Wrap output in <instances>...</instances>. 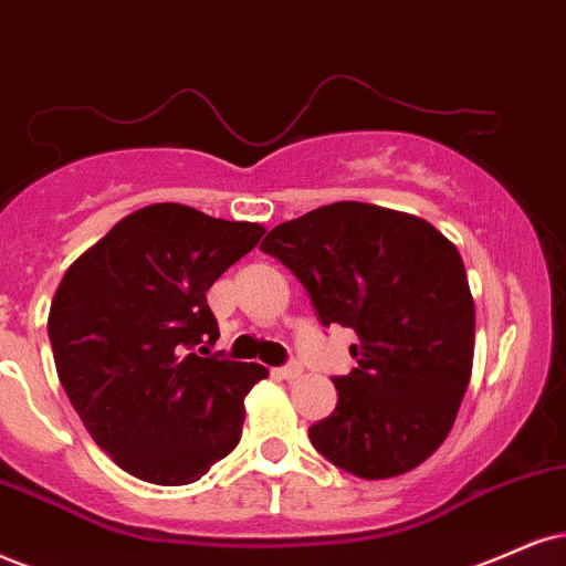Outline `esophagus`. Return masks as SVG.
<instances>
[{
    "instance_id": "1",
    "label": "esophagus",
    "mask_w": 566,
    "mask_h": 566,
    "mask_svg": "<svg viewBox=\"0 0 566 566\" xmlns=\"http://www.w3.org/2000/svg\"><path fill=\"white\" fill-rule=\"evenodd\" d=\"M277 375H281L283 380H296L298 375H302V365H298V361H289V365L277 367Z\"/></svg>"
}]
</instances>
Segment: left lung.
Instances as JSON below:
<instances>
[{"label":"left lung","instance_id":"left-lung-1","mask_svg":"<svg viewBox=\"0 0 566 566\" xmlns=\"http://www.w3.org/2000/svg\"><path fill=\"white\" fill-rule=\"evenodd\" d=\"M260 249L294 272L319 323L359 336L312 446L365 480L415 470L449 436L472 373L475 304L457 247L415 214L338 201L281 222Z\"/></svg>","mask_w":566,"mask_h":566}]
</instances>
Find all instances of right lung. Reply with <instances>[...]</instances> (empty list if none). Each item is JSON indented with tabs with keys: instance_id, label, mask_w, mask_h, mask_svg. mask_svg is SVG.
<instances>
[{
	"instance_id": "obj_1",
	"label": "right lung",
	"mask_w": 566,
	"mask_h": 566,
	"mask_svg": "<svg viewBox=\"0 0 566 566\" xmlns=\"http://www.w3.org/2000/svg\"><path fill=\"white\" fill-rule=\"evenodd\" d=\"M262 235L167 201L117 222L62 277L46 325L60 382L134 478L188 485L239 446L243 399L268 369L209 354L207 291Z\"/></svg>"
}]
</instances>
